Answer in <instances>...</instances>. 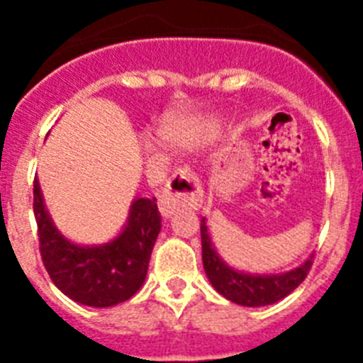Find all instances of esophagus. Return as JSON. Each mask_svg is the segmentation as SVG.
<instances>
[{"label":"esophagus","instance_id":"1","mask_svg":"<svg viewBox=\"0 0 363 363\" xmlns=\"http://www.w3.org/2000/svg\"><path fill=\"white\" fill-rule=\"evenodd\" d=\"M203 203V191L200 179L191 167H179L172 172L165 189L160 194L158 207L163 216H172L182 207L198 209Z\"/></svg>","mask_w":363,"mask_h":363}]
</instances>
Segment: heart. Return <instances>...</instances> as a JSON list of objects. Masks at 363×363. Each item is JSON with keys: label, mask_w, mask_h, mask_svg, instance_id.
<instances>
[{"label": "heart", "mask_w": 363, "mask_h": 363, "mask_svg": "<svg viewBox=\"0 0 363 363\" xmlns=\"http://www.w3.org/2000/svg\"><path fill=\"white\" fill-rule=\"evenodd\" d=\"M163 136H165V140H169L171 143H176V145H184V143L189 142L187 129L178 123L165 127V129H163Z\"/></svg>", "instance_id": "1"}]
</instances>
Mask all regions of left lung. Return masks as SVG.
<instances>
[{"instance_id":"8db88e82","label":"left lung","mask_w":363,"mask_h":363,"mask_svg":"<svg viewBox=\"0 0 363 363\" xmlns=\"http://www.w3.org/2000/svg\"><path fill=\"white\" fill-rule=\"evenodd\" d=\"M201 258H203V269L209 277L214 289L225 296L227 300L240 303L245 307H262L281 300L287 294L293 293L301 281L306 280L313 267L311 256L306 264L285 274H267V277H252L243 272L234 271L218 258L211 243L205 218H201Z\"/></svg>"}]
</instances>
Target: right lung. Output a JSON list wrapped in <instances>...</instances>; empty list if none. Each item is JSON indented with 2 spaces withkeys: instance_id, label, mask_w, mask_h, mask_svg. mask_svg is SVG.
<instances>
[{
  "instance_id": "obj_1",
  "label": "right lung",
  "mask_w": 363,
  "mask_h": 363,
  "mask_svg": "<svg viewBox=\"0 0 363 363\" xmlns=\"http://www.w3.org/2000/svg\"><path fill=\"white\" fill-rule=\"evenodd\" d=\"M34 216L45 269L54 285L70 300L91 307H112L129 300L143 285L150 252L162 229L154 198L134 201L123 233L99 247L74 245L63 238L45 211L36 178Z\"/></svg>"
}]
</instances>
